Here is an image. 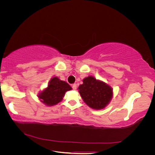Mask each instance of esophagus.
Returning <instances> with one entry per match:
<instances>
[{
	"instance_id": "esophagus-1",
	"label": "esophagus",
	"mask_w": 155,
	"mask_h": 155,
	"mask_svg": "<svg viewBox=\"0 0 155 155\" xmlns=\"http://www.w3.org/2000/svg\"><path fill=\"white\" fill-rule=\"evenodd\" d=\"M72 88L74 89V90H76V89L77 88V84H74V85H72Z\"/></svg>"
}]
</instances>
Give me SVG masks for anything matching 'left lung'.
<instances>
[{
    "label": "left lung",
    "mask_w": 155,
    "mask_h": 155,
    "mask_svg": "<svg viewBox=\"0 0 155 155\" xmlns=\"http://www.w3.org/2000/svg\"><path fill=\"white\" fill-rule=\"evenodd\" d=\"M78 89L86 105L95 110L105 109L113 96V89L109 85L92 76L84 78Z\"/></svg>",
    "instance_id": "obj_1"
}]
</instances>
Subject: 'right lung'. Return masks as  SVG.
Returning a JSON list of instances; mask_svg holds the SVG:
<instances>
[{
	"mask_svg": "<svg viewBox=\"0 0 155 155\" xmlns=\"http://www.w3.org/2000/svg\"><path fill=\"white\" fill-rule=\"evenodd\" d=\"M72 87L64 81L57 77H53L48 86L38 93L37 97L45 105L51 107L57 105L63 100L66 92L72 90Z\"/></svg>",
	"mask_w": 155,
	"mask_h": 155,
	"instance_id": "1",
	"label": "right lung"
}]
</instances>
